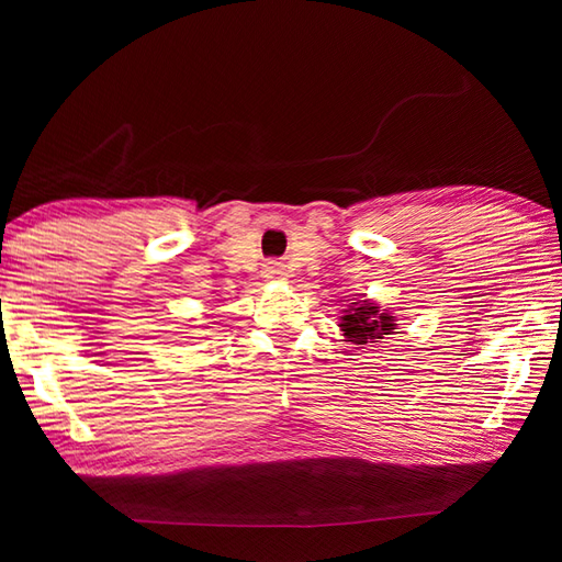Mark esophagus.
<instances>
[{
	"instance_id": "34e87169",
	"label": "esophagus",
	"mask_w": 562,
	"mask_h": 562,
	"mask_svg": "<svg viewBox=\"0 0 562 562\" xmlns=\"http://www.w3.org/2000/svg\"><path fill=\"white\" fill-rule=\"evenodd\" d=\"M262 272H266V278H282L284 268H282V262H278V260H268L266 268H262Z\"/></svg>"
}]
</instances>
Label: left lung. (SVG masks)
<instances>
[{
    "label": "left lung",
    "mask_w": 562,
    "mask_h": 562,
    "mask_svg": "<svg viewBox=\"0 0 562 562\" xmlns=\"http://www.w3.org/2000/svg\"><path fill=\"white\" fill-rule=\"evenodd\" d=\"M340 316V328L345 330V338L355 345L379 342L396 330V316L386 314L384 308L372 302H350V306Z\"/></svg>",
    "instance_id": "obj_1"
}]
</instances>
